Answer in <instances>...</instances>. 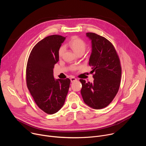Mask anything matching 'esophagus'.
<instances>
[{"label":"esophagus","instance_id":"34e87169","mask_svg":"<svg viewBox=\"0 0 146 146\" xmlns=\"http://www.w3.org/2000/svg\"><path fill=\"white\" fill-rule=\"evenodd\" d=\"M77 80V79L76 78L74 77H71V78H70V81H71V82H74V81H76Z\"/></svg>","mask_w":146,"mask_h":146}]
</instances>
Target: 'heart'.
<instances>
[{"mask_svg":"<svg viewBox=\"0 0 146 146\" xmlns=\"http://www.w3.org/2000/svg\"><path fill=\"white\" fill-rule=\"evenodd\" d=\"M69 46L73 50V51L77 54V55H82L84 54L86 48H87V43L86 41L78 37H73L68 43ZM65 51L64 46H61L58 51V54L59 56H62L63 55ZM79 67L77 66H72L71 67L72 70H76Z\"/></svg>","mask_w":146,"mask_h":146,"instance_id":"1","label":"heart"}]
</instances>
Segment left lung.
<instances>
[{
    "label": "left lung",
    "instance_id": "8db88e82",
    "mask_svg": "<svg viewBox=\"0 0 146 146\" xmlns=\"http://www.w3.org/2000/svg\"><path fill=\"white\" fill-rule=\"evenodd\" d=\"M92 42L89 65L94 78L93 83L80 79L81 94L85 103L95 109L107 107L116 96L120 86L121 66L113 44L94 33H86Z\"/></svg>",
    "mask_w": 146,
    "mask_h": 146
}]
</instances>
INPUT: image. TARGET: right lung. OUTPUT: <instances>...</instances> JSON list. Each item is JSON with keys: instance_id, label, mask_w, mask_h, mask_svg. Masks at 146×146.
<instances>
[{"instance_id": "add662e5", "label": "right lung", "mask_w": 146, "mask_h": 146, "mask_svg": "<svg viewBox=\"0 0 146 146\" xmlns=\"http://www.w3.org/2000/svg\"><path fill=\"white\" fill-rule=\"evenodd\" d=\"M65 39L53 35L40 40L32 48L27 62V87L37 106L48 114L63 106L70 86L69 78L55 80L53 75L58 51Z\"/></svg>"}]
</instances>
